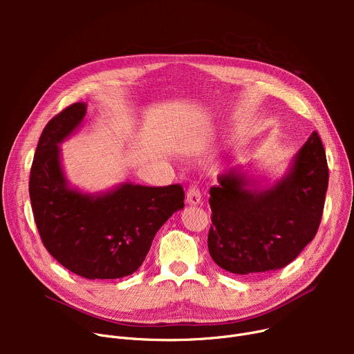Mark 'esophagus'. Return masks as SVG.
I'll return each instance as SVG.
<instances>
[{"mask_svg": "<svg viewBox=\"0 0 354 354\" xmlns=\"http://www.w3.org/2000/svg\"><path fill=\"white\" fill-rule=\"evenodd\" d=\"M187 203H189V205H198V203H201V191L196 183H192L188 189Z\"/></svg>", "mask_w": 354, "mask_h": 354, "instance_id": "34e87169", "label": "esophagus"}]
</instances>
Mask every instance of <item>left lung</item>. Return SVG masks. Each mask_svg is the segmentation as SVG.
<instances>
[{
	"label": "left lung",
	"instance_id": "obj_1",
	"mask_svg": "<svg viewBox=\"0 0 354 354\" xmlns=\"http://www.w3.org/2000/svg\"><path fill=\"white\" fill-rule=\"evenodd\" d=\"M209 189L208 250L232 274L266 272L290 264L319 230L328 187L326 152L317 132L270 187L236 167Z\"/></svg>",
	"mask_w": 354,
	"mask_h": 354
}]
</instances>
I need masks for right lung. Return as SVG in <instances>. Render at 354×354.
Instances as JSON below:
<instances>
[{
	"instance_id": "obj_1",
	"label": "right lung",
	"mask_w": 354,
	"mask_h": 354,
	"mask_svg": "<svg viewBox=\"0 0 354 354\" xmlns=\"http://www.w3.org/2000/svg\"><path fill=\"white\" fill-rule=\"evenodd\" d=\"M86 111V103H74L44 127L30 174L31 208L44 247L63 267L88 280H115L142 266L159 228L183 208L185 194L180 185L132 182L99 194L71 188L59 145Z\"/></svg>"
}]
</instances>
